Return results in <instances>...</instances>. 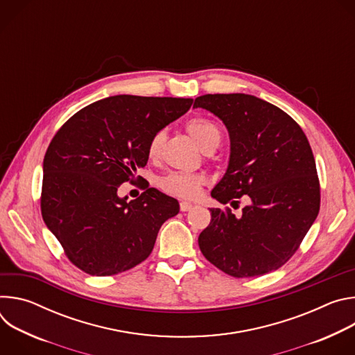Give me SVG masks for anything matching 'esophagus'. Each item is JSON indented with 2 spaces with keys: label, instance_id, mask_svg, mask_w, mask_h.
<instances>
[{
  "label": "esophagus",
  "instance_id": "esophagus-1",
  "mask_svg": "<svg viewBox=\"0 0 355 355\" xmlns=\"http://www.w3.org/2000/svg\"><path fill=\"white\" fill-rule=\"evenodd\" d=\"M192 204H191V202H181V204H180V209L182 211V212H188V211H191L192 209Z\"/></svg>",
  "mask_w": 355,
  "mask_h": 355
}]
</instances>
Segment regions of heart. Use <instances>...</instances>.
Instances as JSON below:
<instances>
[{"instance_id":"1","label":"heart","mask_w":355,"mask_h":355,"mask_svg":"<svg viewBox=\"0 0 355 355\" xmlns=\"http://www.w3.org/2000/svg\"><path fill=\"white\" fill-rule=\"evenodd\" d=\"M185 129L202 150H205L211 146H218L220 141V130L218 125L208 118L195 116L187 122ZM164 139L166 135L163 130L157 132L150 139L147 144V156L150 159H157L160 156ZM204 181L205 180L200 174L173 171L159 180V187L168 195L191 199L198 195Z\"/></svg>"}]
</instances>
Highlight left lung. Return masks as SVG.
<instances>
[{
    "mask_svg": "<svg viewBox=\"0 0 355 355\" xmlns=\"http://www.w3.org/2000/svg\"><path fill=\"white\" fill-rule=\"evenodd\" d=\"M195 108L216 115L230 137L229 166L211 195L220 204L247 195L241 216L211 208L198 237L215 267L252 278L282 267L306 236L320 208L316 163L306 135L282 110L248 94H207Z\"/></svg>",
    "mask_w": 355,
    "mask_h": 355,
    "instance_id": "obj_1",
    "label": "left lung"
}]
</instances>
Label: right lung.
Returning <instances> with one entry per match:
<instances>
[{"label": "right lung", "instance_id": "add662e5", "mask_svg": "<svg viewBox=\"0 0 355 355\" xmlns=\"http://www.w3.org/2000/svg\"><path fill=\"white\" fill-rule=\"evenodd\" d=\"M192 98L115 95L74 114L50 141L43 160L42 216L69 260L108 277L144 261L178 200L146 189L121 198V184L147 164V144L182 116Z\"/></svg>", "mask_w": 355, "mask_h": 355}]
</instances>
